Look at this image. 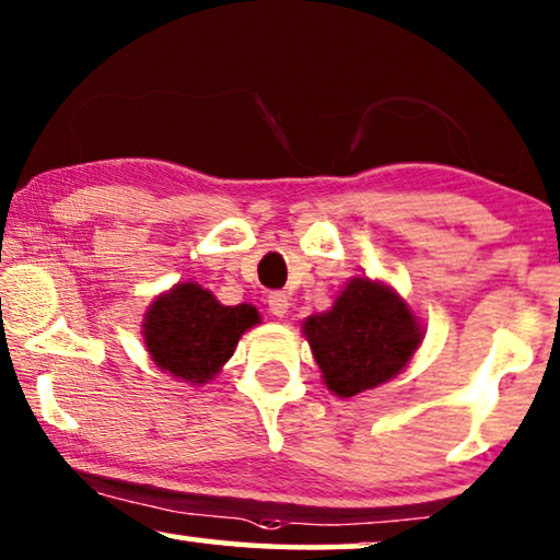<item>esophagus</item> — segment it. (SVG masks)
Wrapping results in <instances>:
<instances>
[{"mask_svg": "<svg viewBox=\"0 0 560 560\" xmlns=\"http://www.w3.org/2000/svg\"><path fill=\"white\" fill-rule=\"evenodd\" d=\"M267 305H270V313L272 315H278V318H282V315L288 313V307H290V295H285V293H270L267 295Z\"/></svg>", "mask_w": 560, "mask_h": 560, "instance_id": "esophagus-1", "label": "esophagus"}]
</instances>
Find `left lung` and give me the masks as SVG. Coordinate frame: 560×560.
<instances>
[{"mask_svg":"<svg viewBox=\"0 0 560 560\" xmlns=\"http://www.w3.org/2000/svg\"><path fill=\"white\" fill-rule=\"evenodd\" d=\"M305 336L330 392L348 399L399 374L421 328L394 290L353 278L328 313L305 320Z\"/></svg>","mask_w":560,"mask_h":560,"instance_id":"obj_1","label":"left lung"}]
</instances>
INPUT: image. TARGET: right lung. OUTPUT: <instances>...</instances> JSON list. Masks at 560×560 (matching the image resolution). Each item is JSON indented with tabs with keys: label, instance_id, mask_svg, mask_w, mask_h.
Here are the masks:
<instances>
[{
	"label": "right lung",
	"instance_id": "obj_1",
	"mask_svg": "<svg viewBox=\"0 0 560 560\" xmlns=\"http://www.w3.org/2000/svg\"><path fill=\"white\" fill-rule=\"evenodd\" d=\"M260 323L253 305H222L209 290L184 282L153 300L143 340L159 369L191 384H205L230 361L240 336Z\"/></svg>",
	"mask_w": 560,
	"mask_h": 560
}]
</instances>
